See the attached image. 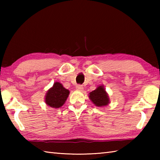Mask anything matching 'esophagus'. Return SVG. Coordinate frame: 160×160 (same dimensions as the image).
Returning a JSON list of instances; mask_svg holds the SVG:
<instances>
[{
	"instance_id": "1",
	"label": "esophagus",
	"mask_w": 160,
	"mask_h": 160,
	"mask_svg": "<svg viewBox=\"0 0 160 160\" xmlns=\"http://www.w3.org/2000/svg\"><path fill=\"white\" fill-rule=\"evenodd\" d=\"M76 89L78 91H82L83 90V87L82 85H80V84H78V85L76 86Z\"/></svg>"
}]
</instances>
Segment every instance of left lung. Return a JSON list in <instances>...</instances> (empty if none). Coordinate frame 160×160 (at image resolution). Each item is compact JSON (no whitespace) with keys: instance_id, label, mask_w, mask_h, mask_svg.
Here are the masks:
<instances>
[{"instance_id":"1","label":"left lung","mask_w":160,"mask_h":160,"mask_svg":"<svg viewBox=\"0 0 160 160\" xmlns=\"http://www.w3.org/2000/svg\"><path fill=\"white\" fill-rule=\"evenodd\" d=\"M89 97L97 107H104L109 103V98L102 85L98 87L96 89L90 92Z\"/></svg>"}]
</instances>
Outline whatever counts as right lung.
<instances>
[{"instance_id":"right-lung-1","label":"right lung","mask_w":160,"mask_h":160,"mask_svg":"<svg viewBox=\"0 0 160 160\" xmlns=\"http://www.w3.org/2000/svg\"><path fill=\"white\" fill-rule=\"evenodd\" d=\"M69 95V90L65 89L61 83L56 82L53 87L47 91L45 103L52 108H60L65 103Z\"/></svg>"}]
</instances>
